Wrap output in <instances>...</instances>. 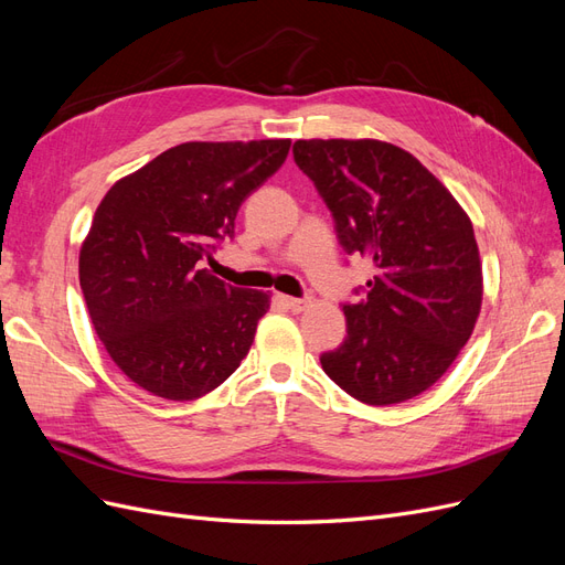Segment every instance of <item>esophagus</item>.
<instances>
[{"instance_id":"34e87169","label":"esophagus","mask_w":565,"mask_h":565,"mask_svg":"<svg viewBox=\"0 0 565 565\" xmlns=\"http://www.w3.org/2000/svg\"><path fill=\"white\" fill-rule=\"evenodd\" d=\"M280 301L287 306V309H292V311H303L306 306H311L309 297H280Z\"/></svg>"}]
</instances>
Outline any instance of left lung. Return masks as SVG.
Returning <instances> with one entry per match:
<instances>
[{"label":"left lung","instance_id":"1","mask_svg":"<svg viewBox=\"0 0 565 565\" xmlns=\"http://www.w3.org/2000/svg\"><path fill=\"white\" fill-rule=\"evenodd\" d=\"M292 152L328 204L339 245L377 268L361 301L341 303L347 337L320 355L324 374L367 405L419 396L452 365L481 313L483 276L469 216L398 146L311 139Z\"/></svg>","mask_w":565,"mask_h":565}]
</instances>
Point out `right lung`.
<instances>
[{
	"mask_svg": "<svg viewBox=\"0 0 565 565\" xmlns=\"http://www.w3.org/2000/svg\"><path fill=\"white\" fill-rule=\"evenodd\" d=\"M287 152L289 139L181 143L100 200L79 287L115 365L152 396L195 401L247 355L268 295L218 280L204 262Z\"/></svg>",
	"mask_w": 565,
	"mask_h": 565,
	"instance_id": "right-lung-1",
	"label": "right lung"
}]
</instances>
